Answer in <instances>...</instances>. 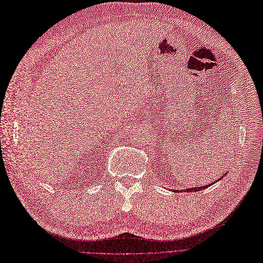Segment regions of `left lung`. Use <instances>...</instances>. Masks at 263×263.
Returning a JSON list of instances; mask_svg holds the SVG:
<instances>
[{"mask_svg":"<svg viewBox=\"0 0 263 263\" xmlns=\"http://www.w3.org/2000/svg\"><path fill=\"white\" fill-rule=\"evenodd\" d=\"M228 172H229V170H228ZM228 173L226 172L222 176H220L218 179H217L216 181H218L219 179H222L226 175H227ZM215 184V182H214ZM213 185V182L212 184H210V185H206V186H201V187H192V188H187V189H182V190H173L174 192H197V191H200V190H203V189H206V188H209L210 186H212Z\"/></svg>","mask_w":263,"mask_h":263,"instance_id":"left-lung-1","label":"left lung"}]
</instances>
